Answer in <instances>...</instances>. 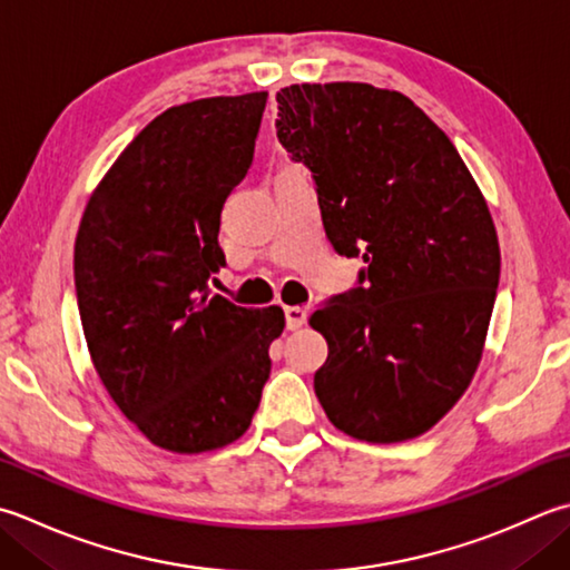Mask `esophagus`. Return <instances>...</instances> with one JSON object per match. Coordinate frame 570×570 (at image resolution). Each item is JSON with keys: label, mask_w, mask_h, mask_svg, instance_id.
Listing matches in <instances>:
<instances>
[{"label": "esophagus", "mask_w": 570, "mask_h": 570, "mask_svg": "<svg viewBox=\"0 0 570 570\" xmlns=\"http://www.w3.org/2000/svg\"><path fill=\"white\" fill-rule=\"evenodd\" d=\"M284 316H286V328L288 331H298L306 323L308 314H306V308H301V306H286L284 308Z\"/></svg>", "instance_id": "obj_1"}]
</instances>
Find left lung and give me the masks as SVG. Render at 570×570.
Here are the masks:
<instances>
[{
  "label": "left lung",
  "instance_id": "obj_1",
  "mask_svg": "<svg viewBox=\"0 0 570 570\" xmlns=\"http://www.w3.org/2000/svg\"><path fill=\"white\" fill-rule=\"evenodd\" d=\"M278 142L314 175L333 249L363 256L311 326L328 343L314 390L355 440H412L448 415L482 361L499 239L464 160L412 100L371 83L276 94Z\"/></svg>",
  "mask_w": 570,
  "mask_h": 570
}]
</instances>
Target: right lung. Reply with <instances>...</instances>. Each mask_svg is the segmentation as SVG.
Instances as JSON below:
<instances>
[{
	"instance_id": "obj_1",
	"label": "right lung",
	"mask_w": 570,
	"mask_h": 570,
	"mask_svg": "<svg viewBox=\"0 0 570 570\" xmlns=\"http://www.w3.org/2000/svg\"><path fill=\"white\" fill-rule=\"evenodd\" d=\"M266 91L199 98L145 126L94 189L73 247L78 314L100 383L155 448L199 454L249 430L284 311L234 306L222 207L247 175Z\"/></svg>"
}]
</instances>
